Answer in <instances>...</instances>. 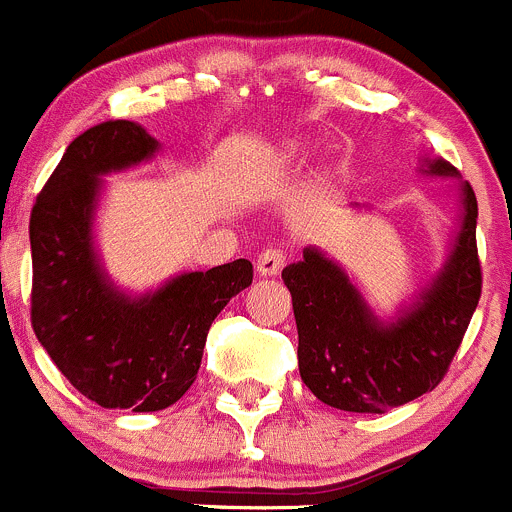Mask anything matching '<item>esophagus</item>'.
Masks as SVG:
<instances>
[{
  "mask_svg": "<svg viewBox=\"0 0 512 512\" xmlns=\"http://www.w3.org/2000/svg\"><path fill=\"white\" fill-rule=\"evenodd\" d=\"M286 264V253L284 248L279 246H269L259 253V259H256V271L264 276H276Z\"/></svg>",
  "mask_w": 512,
  "mask_h": 512,
  "instance_id": "1",
  "label": "esophagus"
}]
</instances>
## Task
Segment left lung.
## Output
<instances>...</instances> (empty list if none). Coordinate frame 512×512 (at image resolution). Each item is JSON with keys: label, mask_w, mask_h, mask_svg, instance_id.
I'll list each match as a JSON object with an SVG mask.
<instances>
[{"label": "left lung", "mask_w": 512, "mask_h": 512, "mask_svg": "<svg viewBox=\"0 0 512 512\" xmlns=\"http://www.w3.org/2000/svg\"><path fill=\"white\" fill-rule=\"evenodd\" d=\"M432 173L457 175L450 163ZM462 218L452 256L440 279L410 314L382 326L344 271L316 248L281 279L294 301L299 329V372L306 387L329 407L384 415L392 407L432 392L450 369L483 291L478 238V198L462 186Z\"/></svg>", "instance_id": "8db88e82"}]
</instances>
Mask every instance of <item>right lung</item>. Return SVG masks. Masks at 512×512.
Segmentation results:
<instances>
[{"instance_id":"obj_1","label":"right lung","mask_w":512,"mask_h":512,"mask_svg":"<svg viewBox=\"0 0 512 512\" xmlns=\"http://www.w3.org/2000/svg\"><path fill=\"white\" fill-rule=\"evenodd\" d=\"M155 140L130 120L92 125L67 145L29 216V316L72 387L100 407L158 412L188 392L213 319L253 279L236 259L183 274L130 301L110 289L90 243L97 175L148 158Z\"/></svg>"}]
</instances>
